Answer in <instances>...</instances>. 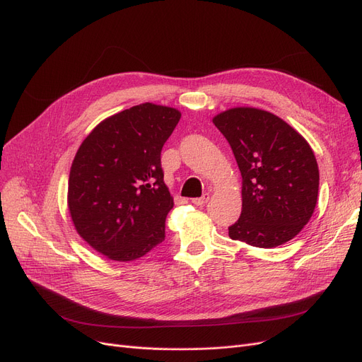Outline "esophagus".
<instances>
[{
  "mask_svg": "<svg viewBox=\"0 0 362 362\" xmlns=\"http://www.w3.org/2000/svg\"><path fill=\"white\" fill-rule=\"evenodd\" d=\"M208 200H209V194L206 193V194H203L202 197H196V199H192V203H193V204H196V206H203V204L208 203Z\"/></svg>",
  "mask_w": 362,
  "mask_h": 362,
  "instance_id": "1",
  "label": "esophagus"
}]
</instances>
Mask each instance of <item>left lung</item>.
<instances>
[{
	"label": "left lung",
	"mask_w": 362,
	"mask_h": 362,
	"mask_svg": "<svg viewBox=\"0 0 362 362\" xmlns=\"http://www.w3.org/2000/svg\"><path fill=\"white\" fill-rule=\"evenodd\" d=\"M226 136L240 174L242 214L228 235L255 247L280 246L311 219L320 172L313 148L283 119L253 107H235L214 117Z\"/></svg>",
	"instance_id": "1"
}]
</instances>
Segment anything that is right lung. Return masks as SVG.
Returning <instances> with one entry per match:
<instances>
[{
    "mask_svg": "<svg viewBox=\"0 0 362 362\" xmlns=\"http://www.w3.org/2000/svg\"><path fill=\"white\" fill-rule=\"evenodd\" d=\"M180 117L172 107L134 106L103 120L76 153L69 212L79 235L112 261H134L165 240L174 200L160 153Z\"/></svg>",
    "mask_w": 362,
    "mask_h": 362,
    "instance_id": "obj_1",
    "label": "right lung"
}]
</instances>
